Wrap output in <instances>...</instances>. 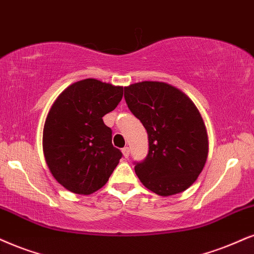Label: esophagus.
I'll list each match as a JSON object with an SVG mask.
<instances>
[{"instance_id": "34e87169", "label": "esophagus", "mask_w": 254, "mask_h": 254, "mask_svg": "<svg viewBox=\"0 0 254 254\" xmlns=\"http://www.w3.org/2000/svg\"><path fill=\"white\" fill-rule=\"evenodd\" d=\"M122 152H123V156L125 157V158H129V155H130L129 147H127V146L123 147V149H122Z\"/></svg>"}]
</instances>
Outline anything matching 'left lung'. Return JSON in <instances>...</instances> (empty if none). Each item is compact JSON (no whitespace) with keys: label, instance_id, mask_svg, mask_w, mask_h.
I'll return each instance as SVG.
<instances>
[{"label":"left lung","instance_id":"obj_1","mask_svg":"<svg viewBox=\"0 0 254 254\" xmlns=\"http://www.w3.org/2000/svg\"><path fill=\"white\" fill-rule=\"evenodd\" d=\"M127 108L142 122L149 138L146 158L134 171L150 191L166 197L195 182L206 163L207 132L193 102L163 82H139L124 88Z\"/></svg>","mask_w":254,"mask_h":254}]
</instances>
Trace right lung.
Returning <instances> with one entry per match:
<instances>
[{"label":"right lung","mask_w":254,"mask_h":254,"mask_svg":"<svg viewBox=\"0 0 254 254\" xmlns=\"http://www.w3.org/2000/svg\"><path fill=\"white\" fill-rule=\"evenodd\" d=\"M123 86L95 78L69 85L61 94L43 130V152L54 178L66 190L91 194L107 184L122 158L112 145L103 116L115 110Z\"/></svg>","instance_id":"add662e5"}]
</instances>
